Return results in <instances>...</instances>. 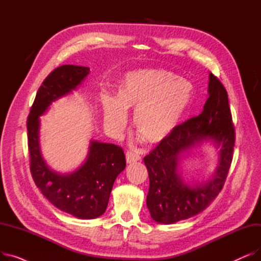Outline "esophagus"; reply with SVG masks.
Segmentation results:
<instances>
[{"mask_svg":"<svg viewBox=\"0 0 261 261\" xmlns=\"http://www.w3.org/2000/svg\"><path fill=\"white\" fill-rule=\"evenodd\" d=\"M141 160V156L139 154H136L134 152H131V151H128L126 153V161L128 164H131V163H135Z\"/></svg>","mask_w":261,"mask_h":261,"instance_id":"obj_1","label":"esophagus"}]
</instances>
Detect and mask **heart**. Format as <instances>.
Returning <instances> with one entry per match:
<instances>
[{
	"label": "heart",
	"instance_id": "heart-1",
	"mask_svg": "<svg viewBox=\"0 0 261 261\" xmlns=\"http://www.w3.org/2000/svg\"><path fill=\"white\" fill-rule=\"evenodd\" d=\"M193 88L182 78L162 68L128 73L116 90L115 99L102 100L103 119L110 132L119 135L127 126V113L135 110V132L151 145L166 141L188 109Z\"/></svg>",
	"mask_w": 261,
	"mask_h": 261
}]
</instances>
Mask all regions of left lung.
Returning a JSON list of instances; mask_svg holds the SVG:
<instances>
[{"label":"left lung","mask_w":261,"mask_h":261,"mask_svg":"<svg viewBox=\"0 0 261 261\" xmlns=\"http://www.w3.org/2000/svg\"><path fill=\"white\" fill-rule=\"evenodd\" d=\"M208 95L203 111L176 127L169 138L144 158L149 174L147 207L161 224H173L203 212L220 193L232 159L235 129L227 92L210 73ZM203 142L218 149V165L210 180L188 185L178 170L180 160Z\"/></svg>","instance_id":"obj_1"}]
</instances>
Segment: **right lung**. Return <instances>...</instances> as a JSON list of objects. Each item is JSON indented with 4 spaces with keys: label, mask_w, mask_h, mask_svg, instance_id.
Instances as JSON below:
<instances>
[{
    "label": "right lung",
    "mask_w": 261,
    "mask_h": 261,
    "mask_svg": "<svg viewBox=\"0 0 261 261\" xmlns=\"http://www.w3.org/2000/svg\"><path fill=\"white\" fill-rule=\"evenodd\" d=\"M89 73L87 66L70 64L54 70L39 88L27 118L31 172L37 187L57 208L82 220L106 212L114 181L126 168L123 150L114 144L91 141L84 164L72 172L60 173L47 166L41 153L39 130L40 116L54 101L75 91Z\"/></svg>",
    "instance_id": "add662e5"
}]
</instances>
